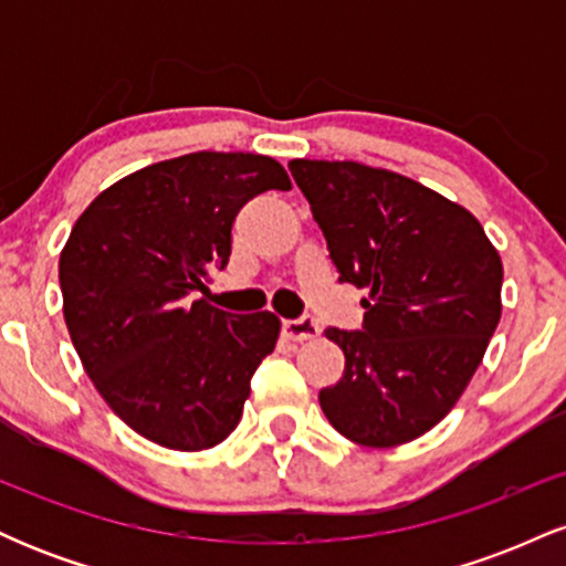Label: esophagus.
<instances>
[{
    "label": "esophagus",
    "mask_w": 566,
    "mask_h": 566,
    "mask_svg": "<svg viewBox=\"0 0 566 566\" xmlns=\"http://www.w3.org/2000/svg\"><path fill=\"white\" fill-rule=\"evenodd\" d=\"M319 333H322L319 324H316V319H311V316H301V319H284L282 322V335L287 337V340H295V343L314 340V337Z\"/></svg>",
    "instance_id": "obj_1"
}]
</instances>
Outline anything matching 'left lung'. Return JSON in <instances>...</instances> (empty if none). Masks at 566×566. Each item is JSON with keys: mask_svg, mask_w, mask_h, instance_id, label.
Wrapping results in <instances>:
<instances>
[{"mask_svg": "<svg viewBox=\"0 0 566 566\" xmlns=\"http://www.w3.org/2000/svg\"><path fill=\"white\" fill-rule=\"evenodd\" d=\"M340 282L367 290L361 329L319 405L361 447L423 437L469 386L500 322L503 263L476 218L418 180L359 161L292 159Z\"/></svg>", "mask_w": 566, "mask_h": 566, "instance_id": "obj_1", "label": "left lung"}]
</instances>
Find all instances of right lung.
<instances>
[{"label": "right lung", "instance_id": "obj_1", "mask_svg": "<svg viewBox=\"0 0 566 566\" xmlns=\"http://www.w3.org/2000/svg\"><path fill=\"white\" fill-rule=\"evenodd\" d=\"M292 188L276 159L197 151L97 193L61 252L63 316L97 394L167 450H210L237 428L250 380L276 346L271 311L210 305V271L231 255L237 212Z\"/></svg>", "mask_w": 566, "mask_h": 566}]
</instances>
